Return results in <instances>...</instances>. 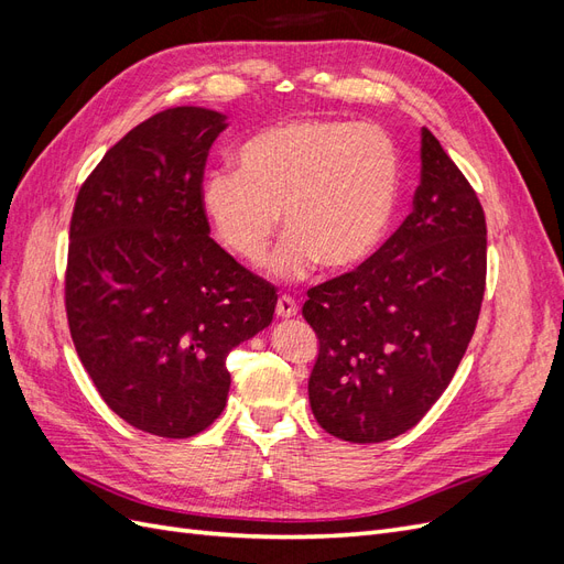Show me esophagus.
Returning a JSON list of instances; mask_svg holds the SVG:
<instances>
[{"instance_id":"34e87169","label":"esophagus","mask_w":564,"mask_h":564,"mask_svg":"<svg viewBox=\"0 0 564 564\" xmlns=\"http://www.w3.org/2000/svg\"><path fill=\"white\" fill-rule=\"evenodd\" d=\"M275 313H278V317H294L299 313V303L292 296L280 294L278 296V305H275Z\"/></svg>"}]
</instances>
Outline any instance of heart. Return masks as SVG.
Instances as JSON below:
<instances>
[{"mask_svg": "<svg viewBox=\"0 0 564 564\" xmlns=\"http://www.w3.org/2000/svg\"><path fill=\"white\" fill-rule=\"evenodd\" d=\"M400 197V155L390 135L348 119L303 117L265 127L202 183V212L230 253L259 263L272 235L289 232L268 263L280 280L315 263L352 270L379 249Z\"/></svg>", "mask_w": 564, "mask_h": 564, "instance_id": "b5f03b06", "label": "heart"}]
</instances>
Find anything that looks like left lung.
Instances as JSON below:
<instances>
[{
    "instance_id": "8db88e82",
    "label": "left lung",
    "mask_w": 564,
    "mask_h": 564,
    "mask_svg": "<svg viewBox=\"0 0 564 564\" xmlns=\"http://www.w3.org/2000/svg\"><path fill=\"white\" fill-rule=\"evenodd\" d=\"M485 280L482 204L423 127L412 214L362 265L308 289L303 303L319 338L308 395L322 429L357 445L414 429L454 379Z\"/></svg>"
}]
</instances>
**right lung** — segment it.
<instances>
[{"label": "right lung", "mask_w": 564, "mask_h": 564, "mask_svg": "<svg viewBox=\"0 0 564 564\" xmlns=\"http://www.w3.org/2000/svg\"><path fill=\"white\" fill-rule=\"evenodd\" d=\"M226 115L169 108L115 143L79 187L65 313L100 398L133 429L193 437L220 416L228 352L278 294L209 237L199 191Z\"/></svg>", "instance_id": "obj_1"}]
</instances>
